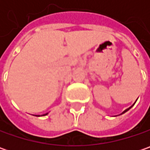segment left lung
<instances>
[{
  "label": "left lung",
  "instance_id": "obj_1",
  "mask_svg": "<svg viewBox=\"0 0 150 150\" xmlns=\"http://www.w3.org/2000/svg\"><path fill=\"white\" fill-rule=\"evenodd\" d=\"M132 108V106L130 107V108H127V109H126V110H124V112H122V114H123V113H124V112H127V111H128V110H129V109H130V108Z\"/></svg>",
  "mask_w": 150,
  "mask_h": 150
}]
</instances>
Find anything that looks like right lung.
<instances>
[{
	"label": "right lung",
	"instance_id": "add662e5",
	"mask_svg": "<svg viewBox=\"0 0 150 150\" xmlns=\"http://www.w3.org/2000/svg\"><path fill=\"white\" fill-rule=\"evenodd\" d=\"M47 113H45V114H43V115H47Z\"/></svg>",
	"mask_w": 150,
	"mask_h": 150
}]
</instances>
